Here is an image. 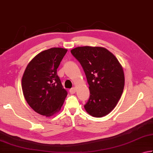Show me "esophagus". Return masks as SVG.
<instances>
[{
	"label": "esophagus",
	"mask_w": 153,
	"mask_h": 153,
	"mask_svg": "<svg viewBox=\"0 0 153 153\" xmlns=\"http://www.w3.org/2000/svg\"><path fill=\"white\" fill-rule=\"evenodd\" d=\"M76 88H72L71 89L69 90V92H70V94H75V93H76Z\"/></svg>",
	"instance_id": "esophagus-1"
}]
</instances>
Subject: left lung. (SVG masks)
I'll use <instances>...</instances> for the list:
<instances>
[{"instance_id": "8db88e82", "label": "left lung", "mask_w": 153, "mask_h": 153, "mask_svg": "<svg viewBox=\"0 0 153 153\" xmlns=\"http://www.w3.org/2000/svg\"><path fill=\"white\" fill-rule=\"evenodd\" d=\"M71 53L82 65L89 84L90 96L85 111L96 118L108 114L123 92V66L114 55L102 47H77Z\"/></svg>"}]
</instances>
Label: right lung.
I'll return each instance as SVG.
<instances>
[{
  "mask_svg": "<svg viewBox=\"0 0 153 153\" xmlns=\"http://www.w3.org/2000/svg\"><path fill=\"white\" fill-rule=\"evenodd\" d=\"M68 49L53 48L41 51L28 63L22 77V90L30 107L50 117L61 110L67 91L63 88L57 69Z\"/></svg>",
  "mask_w": 153,
  "mask_h": 153,
  "instance_id": "right-lung-1",
  "label": "right lung"
}]
</instances>
